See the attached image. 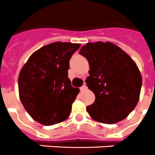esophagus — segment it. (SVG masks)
I'll return each mask as SVG.
<instances>
[{
	"mask_svg": "<svg viewBox=\"0 0 155 155\" xmlns=\"http://www.w3.org/2000/svg\"><path fill=\"white\" fill-rule=\"evenodd\" d=\"M80 91H86V90H87V86L83 85L80 88Z\"/></svg>",
	"mask_w": 155,
	"mask_h": 155,
	"instance_id": "obj_1",
	"label": "esophagus"
}]
</instances>
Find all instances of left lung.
<instances>
[{"instance_id": "1", "label": "left lung", "mask_w": 155, "mask_h": 155, "mask_svg": "<svg viewBox=\"0 0 155 155\" xmlns=\"http://www.w3.org/2000/svg\"><path fill=\"white\" fill-rule=\"evenodd\" d=\"M80 54L89 62L86 83L95 95L87 107L89 115L104 124H115L126 118L140 98L142 76L136 63L111 42H89Z\"/></svg>"}]
</instances>
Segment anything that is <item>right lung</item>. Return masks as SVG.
I'll list each match as a JSON object with an SVG mask.
<instances>
[{
  "label": "right lung",
  "instance_id": "add662e5",
  "mask_svg": "<svg viewBox=\"0 0 155 155\" xmlns=\"http://www.w3.org/2000/svg\"><path fill=\"white\" fill-rule=\"evenodd\" d=\"M80 44L57 41L35 51L22 68L19 93L31 117L44 125L64 121L70 115L79 89L68 77L69 60Z\"/></svg>",
  "mask_w": 155,
  "mask_h": 155
}]
</instances>
